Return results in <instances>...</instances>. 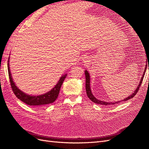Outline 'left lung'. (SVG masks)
<instances>
[{
    "label": "left lung",
    "mask_w": 149,
    "mask_h": 149,
    "mask_svg": "<svg viewBox=\"0 0 149 149\" xmlns=\"http://www.w3.org/2000/svg\"><path fill=\"white\" fill-rule=\"evenodd\" d=\"M146 68H147L146 67V69H145V71H144V73L142 75V77L141 79V81H140V83L139 84L137 88V89H136V91H134V93H132V94H131V95L129 96V97H126L125 99H124V100H123V101H118V102H104V101H100L97 100V99L94 97L93 94L91 93V89H90V76H89V73L87 71H85V76H86V94H87V96L91 100V101H92L94 103H96V104H102V105H113V104H118V103H120V102L122 101H127L129 100H130V99L132 98L134 96H135V95L137 93V92L139 91V89L140 88V87H141V85L142 84V82L143 81V77H144V75H145V73H146ZM148 70H149V65H148Z\"/></svg>",
    "instance_id": "8db88e82"
}]
</instances>
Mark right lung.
I'll return each instance as SVG.
<instances>
[{"label":"right lung","mask_w":149,"mask_h":149,"mask_svg":"<svg viewBox=\"0 0 149 149\" xmlns=\"http://www.w3.org/2000/svg\"><path fill=\"white\" fill-rule=\"evenodd\" d=\"M7 65H8V76H9L11 88L12 89L13 93L15 94L16 97L17 98H19L20 101H22V102H24V103L26 104L30 105V106H42V105H47V104H49L53 103L58 97L63 82L64 81L65 78L66 77V74L62 76L61 78L60 79V80L58 81V82L56 84L55 86L49 92L44 94H42V95H40V96H30L23 93L16 86L12 78V75H11L10 68H9L10 67H9V65H8L9 64L8 63Z\"/></svg>","instance_id":"add662e5"}]
</instances>
